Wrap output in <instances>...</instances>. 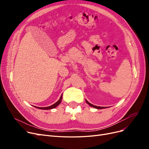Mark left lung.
Instances as JSON below:
<instances>
[{"label":"left lung","mask_w":149,"mask_h":149,"mask_svg":"<svg viewBox=\"0 0 149 149\" xmlns=\"http://www.w3.org/2000/svg\"><path fill=\"white\" fill-rule=\"evenodd\" d=\"M86 103L88 104H89L90 106H91L93 107H94L96 108V109H104V108H106L107 107H100V106H94L93 104H92L89 103L86 100Z\"/></svg>","instance_id":"1"}]
</instances>
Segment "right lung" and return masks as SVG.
<instances>
[{
	"label": "right lung",
	"instance_id": "right-lung-1",
	"mask_svg": "<svg viewBox=\"0 0 149 149\" xmlns=\"http://www.w3.org/2000/svg\"><path fill=\"white\" fill-rule=\"evenodd\" d=\"M61 100H62V94H61V96L60 98L59 99V100H58L56 102H55V104H53V105H52V106H50L45 107H37V106H35V107L38 108V109H45V110L52 109H53V108H55L56 106H58V105H59L61 103Z\"/></svg>",
	"mask_w": 149,
	"mask_h": 149
}]
</instances>
